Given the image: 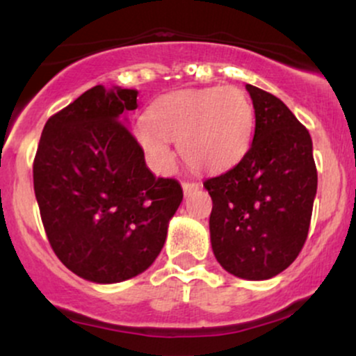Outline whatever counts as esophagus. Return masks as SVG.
Listing matches in <instances>:
<instances>
[{"mask_svg":"<svg viewBox=\"0 0 356 356\" xmlns=\"http://www.w3.org/2000/svg\"><path fill=\"white\" fill-rule=\"evenodd\" d=\"M182 189H184V194L189 195L192 192H195L199 189V184L197 182H182Z\"/></svg>","mask_w":356,"mask_h":356,"instance_id":"1","label":"esophagus"}]
</instances>
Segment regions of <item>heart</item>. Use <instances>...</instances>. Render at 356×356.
<instances>
[{
  "label": "heart",
  "instance_id": "obj_1",
  "mask_svg": "<svg viewBox=\"0 0 356 356\" xmlns=\"http://www.w3.org/2000/svg\"><path fill=\"white\" fill-rule=\"evenodd\" d=\"M254 112L246 93L234 87L182 90L159 99L137 125V138L155 167L174 165L170 142H179L192 169L218 172L246 155Z\"/></svg>",
  "mask_w": 356,
  "mask_h": 356
}]
</instances>
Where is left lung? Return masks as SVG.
Listing matches in <instances>:
<instances>
[{"instance_id": "obj_1", "label": "left lung", "mask_w": 356, "mask_h": 356, "mask_svg": "<svg viewBox=\"0 0 356 356\" xmlns=\"http://www.w3.org/2000/svg\"><path fill=\"white\" fill-rule=\"evenodd\" d=\"M256 127L249 150L227 172L204 181L212 199L211 244L231 275H280L308 238L318 174L309 132L277 97L246 85Z\"/></svg>"}]
</instances>
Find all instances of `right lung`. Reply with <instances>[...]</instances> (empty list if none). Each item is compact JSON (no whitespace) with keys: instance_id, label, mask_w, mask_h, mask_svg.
I'll list each match as a JSON object with an SVG mask.
<instances>
[{"instance_id":"obj_1","label":"right lung","mask_w":356,"mask_h":356,"mask_svg":"<svg viewBox=\"0 0 356 356\" xmlns=\"http://www.w3.org/2000/svg\"><path fill=\"white\" fill-rule=\"evenodd\" d=\"M137 90L102 85L48 118L33 161L40 216L58 259L93 283L144 273L182 202L175 179L147 169L125 115Z\"/></svg>"}]
</instances>
